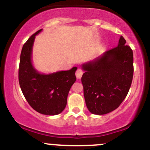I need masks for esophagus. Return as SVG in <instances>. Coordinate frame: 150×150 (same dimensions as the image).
Masks as SVG:
<instances>
[{
    "instance_id": "1",
    "label": "esophagus",
    "mask_w": 150,
    "mask_h": 150,
    "mask_svg": "<svg viewBox=\"0 0 150 150\" xmlns=\"http://www.w3.org/2000/svg\"><path fill=\"white\" fill-rule=\"evenodd\" d=\"M83 74V72L82 71V69H79V68H78V69L76 70V72H75V75H76V78H78V79L81 78Z\"/></svg>"
}]
</instances>
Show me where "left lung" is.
<instances>
[{
	"instance_id": "8db88e82",
	"label": "left lung",
	"mask_w": 150,
	"mask_h": 150,
	"mask_svg": "<svg viewBox=\"0 0 150 150\" xmlns=\"http://www.w3.org/2000/svg\"><path fill=\"white\" fill-rule=\"evenodd\" d=\"M121 36L118 46L82 65L81 81L87 108L95 115L117 109L128 93L134 75V55Z\"/></svg>"
}]
</instances>
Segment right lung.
<instances>
[{
  "instance_id": "right-lung-1",
  "label": "right lung",
  "mask_w": 150,
  "mask_h": 150,
  "mask_svg": "<svg viewBox=\"0 0 150 150\" xmlns=\"http://www.w3.org/2000/svg\"><path fill=\"white\" fill-rule=\"evenodd\" d=\"M30 36L22 47L19 67V83L28 102L35 111L46 115L61 113L67 105L71 86L76 81L77 67L49 75L38 72L32 64V48L35 38Z\"/></svg>"
}]
</instances>
